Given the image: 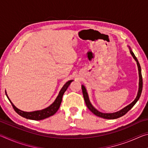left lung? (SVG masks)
Returning <instances> with one entry per match:
<instances>
[{
	"instance_id": "1",
	"label": "left lung",
	"mask_w": 148,
	"mask_h": 148,
	"mask_svg": "<svg viewBox=\"0 0 148 148\" xmlns=\"http://www.w3.org/2000/svg\"><path fill=\"white\" fill-rule=\"evenodd\" d=\"M129 49H130V53H131V54L132 55V56L133 57V58L134 59L135 61H136L138 69V74H139L138 91V94H137L136 99H134V101L132 102V103L129 104L128 106H127L126 107H125L124 108H123L121 110H119V111L117 112H114V113H102V112L98 111V110H97V109H95V108L92 106V105L91 104V102H90V101H89L88 94H87V92L86 87H85L83 85L82 86V92H83L84 101H85V102H86V104L87 105V108H88L90 111L92 112V113H93L95 115H96V116H97L101 117H102V118L108 119H114L119 118V117L124 116L125 114H126L127 112H128L129 110L134 106V104L136 103L137 101H138V99H140V95H141L142 91V86H143V82H142V72H141V67H140V63H139L138 61L137 58L136 57V56H134L133 52L132 51V50L131 49V48H130V47H129Z\"/></svg>"
}]
</instances>
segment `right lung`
Segmentation results:
<instances>
[{
  "instance_id": "obj_1",
  "label": "right lung",
  "mask_w": 148,
  "mask_h": 148,
  "mask_svg": "<svg viewBox=\"0 0 148 148\" xmlns=\"http://www.w3.org/2000/svg\"><path fill=\"white\" fill-rule=\"evenodd\" d=\"M72 81H73V80H70V81L67 82L64 85L63 87H62V89H61V91H60L58 96H57L56 99L55 100V101L51 105H50L49 106L47 107L46 108H44L43 110H37V111L27 112L22 111V110L17 108L14 106V104L12 103L10 100V99L8 98V95L6 94V97H8L9 101L10 102L12 106H13V108L14 109L15 111H16L17 113L19 115V116H21L22 117H25V118L29 119L42 120V119H46L47 117H49L50 116H53V115H54L57 112V110H59L60 107V105H61L63 94L64 93V92L66 91L67 88H68L69 86H70V84H71V83Z\"/></svg>"
}]
</instances>
